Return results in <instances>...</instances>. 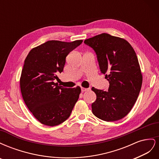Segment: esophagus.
Instances as JSON below:
<instances>
[{
    "instance_id": "esophagus-1",
    "label": "esophagus",
    "mask_w": 159,
    "mask_h": 159,
    "mask_svg": "<svg viewBox=\"0 0 159 159\" xmlns=\"http://www.w3.org/2000/svg\"><path fill=\"white\" fill-rule=\"evenodd\" d=\"M81 91H82V92H84V91H88L90 90L89 88H83V87L81 88Z\"/></svg>"
}]
</instances>
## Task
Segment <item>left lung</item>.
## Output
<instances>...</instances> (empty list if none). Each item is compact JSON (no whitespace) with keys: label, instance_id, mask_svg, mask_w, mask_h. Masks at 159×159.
Instances as JSON below:
<instances>
[{"label":"left lung","instance_id":"1","mask_svg":"<svg viewBox=\"0 0 159 159\" xmlns=\"http://www.w3.org/2000/svg\"><path fill=\"white\" fill-rule=\"evenodd\" d=\"M84 43L95 52L100 70L109 83L107 91L91 88L97 96L92 112L105 121L121 119L131 111L141 89L143 75L136 53L126 40L107 33Z\"/></svg>","mask_w":159,"mask_h":159}]
</instances>
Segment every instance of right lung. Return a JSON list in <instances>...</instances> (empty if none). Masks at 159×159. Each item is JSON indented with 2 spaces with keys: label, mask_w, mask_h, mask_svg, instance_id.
<instances>
[{
  "label": "right lung",
  "mask_w": 159,
  "mask_h": 159,
  "mask_svg": "<svg viewBox=\"0 0 159 159\" xmlns=\"http://www.w3.org/2000/svg\"><path fill=\"white\" fill-rule=\"evenodd\" d=\"M82 40H49L32 48L25 60L20 91L27 107L42 124L58 125L65 121L78 100L81 88H66L54 80L64 70L66 57Z\"/></svg>",
  "instance_id": "right-lung-1"
}]
</instances>
